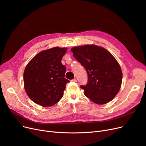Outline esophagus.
<instances>
[{
    "label": "esophagus",
    "instance_id": "esophagus-1",
    "mask_svg": "<svg viewBox=\"0 0 146 146\" xmlns=\"http://www.w3.org/2000/svg\"><path fill=\"white\" fill-rule=\"evenodd\" d=\"M71 81H72V82H77V80H76V78H74L73 80H72Z\"/></svg>",
    "mask_w": 146,
    "mask_h": 146
}]
</instances>
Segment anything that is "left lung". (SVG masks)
<instances>
[{"label":"left lung","mask_w":146,"mask_h":146,"mask_svg":"<svg viewBox=\"0 0 146 146\" xmlns=\"http://www.w3.org/2000/svg\"><path fill=\"white\" fill-rule=\"evenodd\" d=\"M70 50L87 71L88 83L80 86L85 95L99 105L112 100L122 80V70L116 58L104 47L94 44L74 47Z\"/></svg>","instance_id":"8db88e82"}]
</instances>
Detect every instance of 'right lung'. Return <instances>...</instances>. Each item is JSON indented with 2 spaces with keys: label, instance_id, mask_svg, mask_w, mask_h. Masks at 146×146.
Segmentation results:
<instances>
[{
  "label": "right lung",
  "instance_id": "right-lung-1",
  "mask_svg": "<svg viewBox=\"0 0 146 146\" xmlns=\"http://www.w3.org/2000/svg\"><path fill=\"white\" fill-rule=\"evenodd\" d=\"M66 47L41 51L26 66L24 72L25 91L30 99L42 107H51L63 98L66 83V67L61 61Z\"/></svg>",
  "mask_w": 146,
  "mask_h": 146
}]
</instances>
